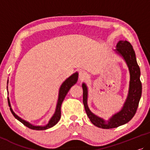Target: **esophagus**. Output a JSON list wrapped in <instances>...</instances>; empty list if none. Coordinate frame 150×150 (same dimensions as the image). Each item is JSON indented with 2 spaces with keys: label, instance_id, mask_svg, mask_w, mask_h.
<instances>
[{
  "label": "esophagus",
  "instance_id": "esophagus-1",
  "mask_svg": "<svg viewBox=\"0 0 150 150\" xmlns=\"http://www.w3.org/2000/svg\"><path fill=\"white\" fill-rule=\"evenodd\" d=\"M88 73L86 72L85 71H83V70H81L79 71V79L81 80H84L86 79V78L88 77Z\"/></svg>",
  "mask_w": 150,
  "mask_h": 150
}]
</instances>
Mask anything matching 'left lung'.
Here are the masks:
<instances>
[{
  "label": "left lung",
  "mask_w": 150,
  "mask_h": 150,
  "mask_svg": "<svg viewBox=\"0 0 150 150\" xmlns=\"http://www.w3.org/2000/svg\"><path fill=\"white\" fill-rule=\"evenodd\" d=\"M114 51L125 60L130 73L128 94L121 110L113 115L107 121L94 114L88 106V88L85 83L82 84L83 103L87 115L94 125L104 129L117 128L128 123L136 113L142 93L140 69L137 62L135 52L132 45L127 41H120L117 43L116 49Z\"/></svg>",
  "instance_id": "8db88e82"
}]
</instances>
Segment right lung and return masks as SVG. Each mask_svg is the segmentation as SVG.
<instances>
[{
  "mask_svg": "<svg viewBox=\"0 0 150 150\" xmlns=\"http://www.w3.org/2000/svg\"><path fill=\"white\" fill-rule=\"evenodd\" d=\"M78 79V73H75L74 74H73L71 76H70L69 78L65 80V81L63 82L62 85H61L60 90H59V94H58V103H57L56 111L54 113V115H52V117L50 118L49 122H47L45 125L44 126H36L33 125V124H30V122L26 121V120H23L20 117H19L18 115H16V113L13 112V109L11 107V104H10L9 98L8 97V103H9V106L10 107V110H11L12 114L13 115V116L16 118L17 120H19L20 122L24 124V126H27V127L30 128V129L33 130H43L48 129V128L53 127L54 126L56 125V124L58 123L59 120L60 119L61 117V105H62V103L64 100V99L66 96L67 94L68 93L69 90L71 89V88L72 87L73 85L77 83ZM8 83V81H7Z\"/></svg>",
  "mask_w": 150,
  "mask_h": 150,
  "instance_id": "obj_1",
  "label": "right lung"
}]
</instances>
